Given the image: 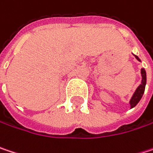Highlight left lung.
I'll return each mask as SVG.
<instances>
[{
    "label": "left lung",
    "mask_w": 153,
    "mask_h": 153,
    "mask_svg": "<svg viewBox=\"0 0 153 153\" xmlns=\"http://www.w3.org/2000/svg\"><path fill=\"white\" fill-rule=\"evenodd\" d=\"M134 56H135V58H136L138 61H140V59H139V58H138L137 56H136V55H134ZM141 75H142V82H141V84L138 86V88L136 89L134 94L132 95L131 101H130L131 108H134L136 105L139 102V101L141 100V98H142V96H143V94H144V93H145V89H146V70H145L144 68L141 69Z\"/></svg>",
    "instance_id": "1"
}]
</instances>
